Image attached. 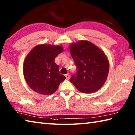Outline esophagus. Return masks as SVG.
<instances>
[{
	"label": "esophagus",
	"mask_w": 135,
	"mask_h": 135,
	"mask_svg": "<svg viewBox=\"0 0 135 135\" xmlns=\"http://www.w3.org/2000/svg\"><path fill=\"white\" fill-rule=\"evenodd\" d=\"M65 76L66 77V79H70V74H67L65 75Z\"/></svg>",
	"instance_id": "1"
}]
</instances>
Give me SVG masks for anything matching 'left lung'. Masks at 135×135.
<instances>
[{"mask_svg": "<svg viewBox=\"0 0 135 135\" xmlns=\"http://www.w3.org/2000/svg\"><path fill=\"white\" fill-rule=\"evenodd\" d=\"M70 52L77 67L76 74L73 75L70 81L81 92H97L108 77L109 64L105 54L86 40L71 44Z\"/></svg>", "mask_w": 135, "mask_h": 135, "instance_id": "obj_1", "label": "left lung"}]
</instances>
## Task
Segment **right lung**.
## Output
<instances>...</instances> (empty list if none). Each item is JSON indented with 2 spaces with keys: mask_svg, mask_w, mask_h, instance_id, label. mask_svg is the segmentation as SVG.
Masks as SVG:
<instances>
[{
  "mask_svg": "<svg viewBox=\"0 0 135 135\" xmlns=\"http://www.w3.org/2000/svg\"><path fill=\"white\" fill-rule=\"evenodd\" d=\"M63 51L61 46L42 44L35 46L25 59L23 73L27 83L35 92L53 94L65 77L59 73L55 58Z\"/></svg>",
  "mask_w": 135,
  "mask_h": 135,
  "instance_id": "obj_1",
  "label": "right lung"
}]
</instances>
